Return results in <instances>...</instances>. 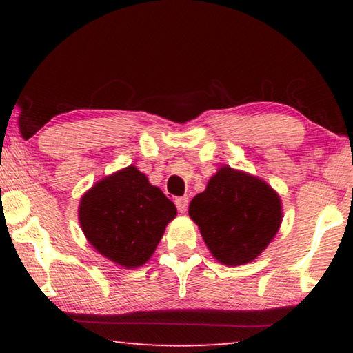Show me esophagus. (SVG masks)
Instances as JSON below:
<instances>
[{"label":"esophagus","instance_id":"1","mask_svg":"<svg viewBox=\"0 0 353 353\" xmlns=\"http://www.w3.org/2000/svg\"><path fill=\"white\" fill-rule=\"evenodd\" d=\"M188 202H190L188 196H182V198H177V199H176V207H177V210L181 212V213H185V212H187V208H188Z\"/></svg>","mask_w":353,"mask_h":353}]
</instances>
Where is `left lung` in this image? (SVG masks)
Masks as SVG:
<instances>
[{
	"instance_id": "1",
	"label": "left lung",
	"mask_w": 353,
	"mask_h": 353,
	"mask_svg": "<svg viewBox=\"0 0 353 353\" xmlns=\"http://www.w3.org/2000/svg\"><path fill=\"white\" fill-rule=\"evenodd\" d=\"M188 214L214 259L238 266L255 260L277 235L282 202L265 181L223 166L190 202Z\"/></svg>"
}]
</instances>
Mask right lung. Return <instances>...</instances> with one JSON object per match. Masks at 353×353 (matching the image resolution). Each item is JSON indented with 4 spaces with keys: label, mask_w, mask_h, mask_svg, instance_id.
Listing matches in <instances>:
<instances>
[{
    "label": "right lung",
    "mask_w": 353,
    "mask_h": 353,
    "mask_svg": "<svg viewBox=\"0 0 353 353\" xmlns=\"http://www.w3.org/2000/svg\"><path fill=\"white\" fill-rule=\"evenodd\" d=\"M176 214V205L162 190L132 165L94 183L79 205V223L88 243L128 270L151 259Z\"/></svg>",
    "instance_id": "right-lung-1"
}]
</instances>
